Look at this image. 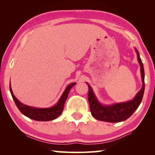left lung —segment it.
<instances>
[{
  "label": "left lung",
  "instance_id": "left-lung-1",
  "mask_svg": "<svg viewBox=\"0 0 155 155\" xmlns=\"http://www.w3.org/2000/svg\"><path fill=\"white\" fill-rule=\"evenodd\" d=\"M137 54V59L140 65L142 87L136 94L135 98L130 101L125 103H115L111 105H103L97 100L91 86L88 85V101L90 103V111L92 116L96 120L108 122H120L127 120L133 115L135 110L140 106L142 101L145 83H144V69L143 65L140 57L137 50L135 48Z\"/></svg>",
  "mask_w": 155,
  "mask_h": 155
}]
</instances>
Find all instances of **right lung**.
Listing matches in <instances>:
<instances>
[{"mask_svg":"<svg viewBox=\"0 0 155 155\" xmlns=\"http://www.w3.org/2000/svg\"><path fill=\"white\" fill-rule=\"evenodd\" d=\"M75 85L76 83H72L68 85L57 103L54 106L49 107V108H37V107H30L22 104L14 95L11 85H9V90L15 104L23 115L36 121H50V120L56 119L61 114L64 110L65 102L68 98L70 90Z\"/></svg>","mask_w":155,"mask_h":155,"instance_id":"right-lung-1","label":"right lung"}]
</instances>
